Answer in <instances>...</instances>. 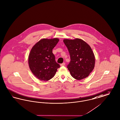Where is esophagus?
<instances>
[{
  "label": "esophagus",
  "instance_id": "34e87169",
  "mask_svg": "<svg viewBox=\"0 0 120 120\" xmlns=\"http://www.w3.org/2000/svg\"><path fill=\"white\" fill-rule=\"evenodd\" d=\"M65 63H63L62 64H60V66H64V65H65Z\"/></svg>",
  "mask_w": 120,
  "mask_h": 120
}]
</instances>
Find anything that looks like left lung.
<instances>
[{
  "mask_svg": "<svg viewBox=\"0 0 120 120\" xmlns=\"http://www.w3.org/2000/svg\"><path fill=\"white\" fill-rule=\"evenodd\" d=\"M71 61L67 67L75 79L80 80L88 77L94 68L95 58L90 45L80 39H64Z\"/></svg>",
  "mask_w": 120,
  "mask_h": 120,
  "instance_id": "obj_1",
  "label": "left lung"
}]
</instances>
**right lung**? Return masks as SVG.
<instances>
[{"mask_svg":"<svg viewBox=\"0 0 120 120\" xmlns=\"http://www.w3.org/2000/svg\"><path fill=\"white\" fill-rule=\"evenodd\" d=\"M59 41L57 38L43 39L32 47L28 58L29 65L32 73L38 79L44 81L51 79L60 67L52 53Z\"/></svg>","mask_w":120,"mask_h":120,"instance_id":"obj_1","label":"right lung"}]
</instances>
